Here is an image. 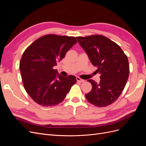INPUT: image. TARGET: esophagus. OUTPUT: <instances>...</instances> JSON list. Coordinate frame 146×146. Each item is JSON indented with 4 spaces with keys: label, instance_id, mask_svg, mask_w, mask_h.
Listing matches in <instances>:
<instances>
[{
    "label": "esophagus",
    "instance_id": "1",
    "mask_svg": "<svg viewBox=\"0 0 146 146\" xmlns=\"http://www.w3.org/2000/svg\"><path fill=\"white\" fill-rule=\"evenodd\" d=\"M76 79H77V81L78 82H81V83H83V82H85V80H83V79H82V78H80V77H77V78H76Z\"/></svg>",
    "mask_w": 146,
    "mask_h": 146
}]
</instances>
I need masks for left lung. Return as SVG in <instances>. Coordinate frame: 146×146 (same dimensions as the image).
Here are the masks:
<instances>
[{
	"instance_id": "obj_1",
	"label": "left lung",
	"mask_w": 146,
	"mask_h": 146,
	"mask_svg": "<svg viewBox=\"0 0 146 146\" xmlns=\"http://www.w3.org/2000/svg\"><path fill=\"white\" fill-rule=\"evenodd\" d=\"M76 38L92 65L98 68L96 73L100 74L99 83L88 80L91 83L92 90L85 94L86 99L98 107L112 104L121 94L129 78L127 56L116 42L102 35Z\"/></svg>"
}]
</instances>
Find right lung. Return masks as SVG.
<instances>
[{"instance_id": "add662e5", "label": "right lung", "mask_w": 146, "mask_h": 146, "mask_svg": "<svg viewBox=\"0 0 146 146\" xmlns=\"http://www.w3.org/2000/svg\"><path fill=\"white\" fill-rule=\"evenodd\" d=\"M77 42L74 36L48 34L37 39L24 52L19 63L23 83L38 104L52 107L60 104L76 83V77L61 76L54 67Z\"/></svg>"}]
</instances>
